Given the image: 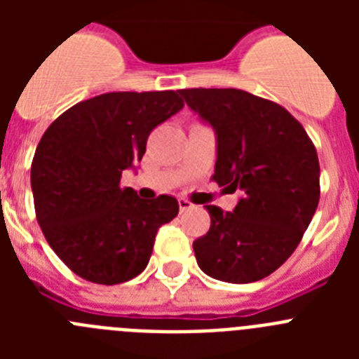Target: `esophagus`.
<instances>
[{
    "mask_svg": "<svg viewBox=\"0 0 359 359\" xmlns=\"http://www.w3.org/2000/svg\"><path fill=\"white\" fill-rule=\"evenodd\" d=\"M177 205H180V210H182V212L190 210V208L194 207V205H192V203H190L189 199H185V198H180V199H177Z\"/></svg>",
    "mask_w": 359,
    "mask_h": 359,
    "instance_id": "1",
    "label": "esophagus"
}]
</instances>
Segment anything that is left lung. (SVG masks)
I'll return each instance as SVG.
<instances>
[{
	"mask_svg": "<svg viewBox=\"0 0 359 359\" xmlns=\"http://www.w3.org/2000/svg\"><path fill=\"white\" fill-rule=\"evenodd\" d=\"M217 135L212 176L241 190L233 212L207 205L210 230L194 241L199 268L231 284L261 280L297 250L320 201L315 144L290 111L233 88L180 90Z\"/></svg>",
	"mask_w": 359,
	"mask_h": 359,
	"instance_id": "left-lung-1",
	"label": "left lung"
}]
</instances>
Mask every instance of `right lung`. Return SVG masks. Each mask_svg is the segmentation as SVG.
Here are the masks:
<instances>
[{"mask_svg": "<svg viewBox=\"0 0 359 359\" xmlns=\"http://www.w3.org/2000/svg\"><path fill=\"white\" fill-rule=\"evenodd\" d=\"M182 107L172 90L115 91L75 104L44 131L30 172L36 217L75 275L113 286L145 269L158 230L180 207L165 194L145 201L120 177Z\"/></svg>", "mask_w": 359, "mask_h": 359, "instance_id": "right-lung-1", "label": "right lung"}]
</instances>
